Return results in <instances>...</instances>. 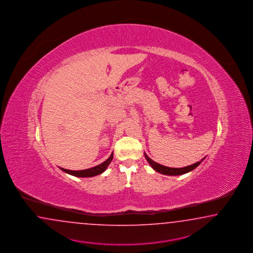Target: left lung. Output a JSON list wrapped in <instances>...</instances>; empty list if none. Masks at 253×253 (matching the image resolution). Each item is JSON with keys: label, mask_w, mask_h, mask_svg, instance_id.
Masks as SVG:
<instances>
[{"label": "left lung", "mask_w": 253, "mask_h": 253, "mask_svg": "<svg viewBox=\"0 0 253 253\" xmlns=\"http://www.w3.org/2000/svg\"><path fill=\"white\" fill-rule=\"evenodd\" d=\"M144 156H145L147 162L149 163V164L151 165V167L154 170H156L157 172H160L162 174L170 175V176H172V175H174V176H176V175H182L189 172V171H191L192 169L197 168L201 164L202 161L204 160V158H203L201 162H198V163H194L192 165L186 166V167H183V168H170V167H166V166H163V165H161L159 163L153 162L151 158L148 157V155H147L145 152H144Z\"/></svg>", "instance_id": "1"}]
</instances>
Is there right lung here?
<instances>
[{
  "label": "right lung",
  "mask_w": 253,
  "mask_h": 253,
  "mask_svg": "<svg viewBox=\"0 0 253 253\" xmlns=\"http://www.w3.org/2000/svg\"><path fill=\"white\" fill-rule=\"evenodd\" d=\"M113 152H112L111 156L107 159L105 162L97 165L95 167L92 168L86 169H82V170H71V169H66L61 168L62 170L64 172H66L68 174L76 176V177H93L96 175L101 174L102 173L107 167L109 166V164L113 161Z\"/></svg>",
  "instance_id": "right-lung-1"
}]
</instances>
